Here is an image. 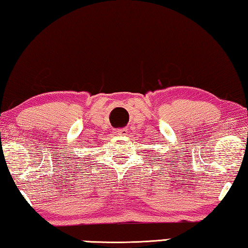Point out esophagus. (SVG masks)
Wrapping results in <instances>:
<instances>
[{"label": "esophagus", "instance_id": "obj_1", "mask_svg": "<svg viewBox=\"0 0 248 248\" xmlns=\"http://www.w3.org/2000/svg\"><path fill=\"white\" fill-rule=\"evenodd\" d=\"M114 134H115L116 136L126 135L127 134V130H126V128H117V130H114Z\"/></svg>", "mask_w": 248, "mask_h": 248}]
</instances>
